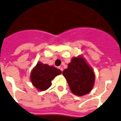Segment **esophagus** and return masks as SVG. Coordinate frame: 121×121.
I'll list each match as a JSON object with an SVG mask.
<instances>
[{
	"label": "esophagus",
	"mask_w": 121,
	"mask_h": 121,
	"mask_svg": "<svg viewBox=\"0 0 121 121\" xmlns=\"http://www.w3.org/2000/svg\"><path fill=\"white\" fill-rule=\"evenodd\" d=\"M58 69H59L61 71V72H62V71H63V67H58Z\"/></svg>",
	"instance_id": "obj_1"
}]
</instances>
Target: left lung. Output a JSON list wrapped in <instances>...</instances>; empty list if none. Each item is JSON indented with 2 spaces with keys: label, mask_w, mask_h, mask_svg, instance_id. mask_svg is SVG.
<instances>
[{
  "label": "left lung",
  "mask_w": 121,
  "mask_h": 121,
  "mask_svg": "<svg viewBox=\"0 0 121 121\" xmlns=\"http://www.w3.org/2000/svg\"><path fill=\"white\" fill-rule=\"evenodd\" d=\"M63 75L67 81L71 92L78 96L87 94L94 85V70L82 56L72 58L67 69L63 71Z\"/></svg>",
  "instance_id": "obj_1"
}]
</instances>
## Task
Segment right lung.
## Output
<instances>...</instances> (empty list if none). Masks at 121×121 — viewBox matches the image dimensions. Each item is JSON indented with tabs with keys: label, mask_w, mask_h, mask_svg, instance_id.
Returning <instances> with one entry per match:
<instances>
[{
	"label": "right lung",
	"mask_w": 121,
	"mask_h": 121,
	"mask_svg": "<svg viewBox=\"0 0 121 121\" xmlns=\"http://www.w3.org/2000/svg\"><path fill=\"white\" fill-rule=\"evenodd\" d=\"M61 73L60 69L39 61L32 70L30 78L34 86L43 91L51 86L52 80Z\"/></svg>",
	"instance_id": "right-lung-1"
}]
</instances>
